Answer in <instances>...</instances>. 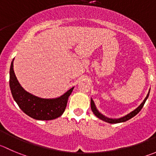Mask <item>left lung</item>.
Instances as JSON below:
<instances>
[{"label": "left lung", "instance_id": "1", "mask_svg": "<svg viewBox=\"0 0 156 156\" xmlns=\"http://www.w3.org/2000/svg\"><path fill=\"white\" fill-rule=\"evenodd\" d=\"M149 91H150V90H149ZM149 93H148L147 96L146 97V98L144 99V101L142 102V104H140V106H139L138 107H137L136 109H135L134 110H133L132 112H130L129 113H128V114L125 115L124 116H122V117H120V118H116V119H113V118H109V117H107V116H105L104 115H103L102 113H101V112H99V110L97 109L96 106H95V104L94 102V101L92 100V98L90 99V107H91V110L92 112L94 113V114L95 115V116H97V117H98L99 119H101V120H104V121L107 122V123H123V122H126L127 121V120H129V119H131L132 117H133V116H135L137 114V113H139V112L141 110V109L143 108V105L145 104V103H146V100H147V98H149Z\"/></svg>", "mask_w": 156, "mask_h": 156}]
</instances>
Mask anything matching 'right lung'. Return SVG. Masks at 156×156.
Segmentation results:
<instances>
[{
  "label": "right lung",
  "mask_w": 156,
  "mask_h": 156,
  "mask_svg": "<svg viewBox=\"0 0 156 156\" xmlns=\"http://www.w3.org/2000/svg\"><path fill=\"white\" fill-rule=\"evenodd\" d=\"M10 87L12 96L27 115L39 120H51L62 115L74 87L56 98H41L24 90L13 71V60L10 69Z\"/></svg>",
  "instance_id": "1"
}]
</instances>
